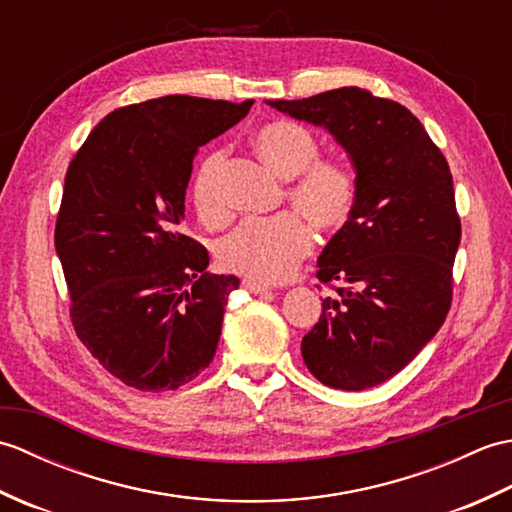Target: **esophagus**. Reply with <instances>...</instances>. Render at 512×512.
Returning <instances> with one entry per match:
<instances>
[{"label":"esophagus","mask_w":512,"mask_h":512,"mask_svg":"<svg viewBox=\"0 0 512 512\" xmlns=\"http://www.w3.org/2000/svg\"><path fill=\"white\" fill-rule=\"evenodd\" d=\"M242 288L253 292V295H264V292H270V288L266 284H262V281H255V279H244Z\"/></svg>","instance_id":"esophagus-1"}]
</instances>
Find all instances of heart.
I'll use <instances>...</instances> for the list:
<instances>
[{
	"label": "heart",
	"mask_w": 512,
	"mask_h": 512,
	"mask_svg": "<svg viewBox=\"0 0 512 512\" xmlns=\"http://www.w3.org/2000/svg\"><path fill=\"white\" fill-rule=\"evenodd\" d=\"M257 156L277 176L290 180L288 200L321 233L339 231L350 220L356 200L352 171L336 158H319V140L308 127L292 121L262 125L253 136ZM222 149H213L195 167L191 200L204 224H220L226 213ZM312 248L308 224L295 213L268 220H244L215 246L220 264L250 279L281 281Z\"/></svg>",
	"instance_id": "1"
}]
</instances>
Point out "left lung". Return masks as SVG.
I'll use <instances>...</instances> for the list:
<instances>
[{
    "label": "left lung",
    "mask_w": 512,
    "mask_h": 512,
    "mask_svg": "<svg viewBox=\"0 0 512 512\" xmlns=\"http://www.w3.org/2000/svg\"><path fill=\"white\" fill-rule=\"evenodd\" d=\"M266 103L323 127L352 160L354 211L317 270L336 295L301 354L323 385L376 387L420 354L451 308L462 228L447 158L407 107L361 88Z\"/></svg>",
    "instance_id": "1"
}]
</instances>
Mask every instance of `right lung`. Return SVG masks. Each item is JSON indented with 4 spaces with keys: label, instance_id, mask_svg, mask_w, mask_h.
I'll return each mask as SVG.
<instances>
[{
    "label": "right lung",
    "instance_id": "add662e5",
    "mask_svg": "<svg viewBox=\"0 0 512 512\" xmlns=\"http://www.w3.org/2000/svg\"><path fill=\"white\" fill-rule=\"evenodd\" d=\"M171 94L107 114L65 173L54 248L76 336L140 391L178 389L213 361L235 275L182 233L193 156L248 114Z\"/></svg>",
    "mask_w": 512,
    "mask_h": 512
}]
</instances>
